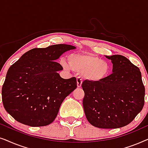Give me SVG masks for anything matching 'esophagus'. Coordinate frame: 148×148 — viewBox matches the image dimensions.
<instances>
[{
	"mask_svg": "<svg viewBox=\"0 0 148 148\" xmlns=\"http://www.w3.org/2000/svg\"><path fill=\"white\" fill-rule=\"evenodd\" d=\"M82 82H83V80L82 78L80 77L77 78V88H81V87H82Z\"/></svg>",
	"mask_w": 148,
	"mask_h": 148,
	"instance_id": "esophagus-1",
	"label": "esophagus"
}]
</instances>
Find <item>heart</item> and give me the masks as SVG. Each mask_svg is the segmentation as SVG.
Segmentation results:
<instances>
[{"mask_svg":"<svg viewBox=\"0 0 148 148\" xmlns=\"http://www.w3.org/2000/svg\"><path fill=\"white\" fill-rule=\"evenodd\" d=\"M69 62L65 59L60 64L66 70L72 69L81 73L83 77L93 82H99L108 76L110 66L106 60L94 54L88 53L71 54L68 56Z\"/></svg>","mask_w":148,"mask_h":148,"instance_id":"b5f03b06","label":"heart"}]
</instances>
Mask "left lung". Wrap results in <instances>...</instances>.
Here are the masks:
<instances>
[{"instance_id": "1", "label": "left lung", "mask_w": 148, "mask_h": 148, "mask_svg": "<svg viewBox=\"0 0 148 148\" xmlns=\"http://www.w3.org/2000/svg\"><path fill=\"white\" fill-rule=\"evenodd\" d=\"M105 56L111 60L112 73L101 82H83V106L93 126L117 129L129 124L142 110L145 87L140 70L128 58Z\"/></svg>"}]
</instances>
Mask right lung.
<instances>
[{
  "label": "right lung",
  "mask_w": 148,
  "mask_h": 148,
  "mask_svg": "<svg viewBox=\"0 0 148 148\" xmlns=\"http://www.w3.org/2000/svg\"><path fill=\"white\" fill-rule=\"evenodd\" d=\"M76 47L56 44L33 48L10 66L2 88L6 111L16 121L31 127L46 126L54 121L64 98L77 88L75 77L58 73L63 69L55 60Z\"/></svg>",
  "instance_id": "1"
}]
</instances>
